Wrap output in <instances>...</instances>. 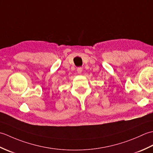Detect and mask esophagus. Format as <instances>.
<instances>
[{
  "label": "esophagus",
  "instance_id": "1",
  "mask_svg": "<svg viewBox=\"0 0 153 153\" xmlns=\"http://www.w3.org/2000/svg\"><path fill=\"white\" fill-rule=\"evenodd\" d=\"M77 73H78V74H81V73L82 72V68H81V67L77 68Z\"/></svg>",
  "mask_w": 153,
  "mask_h": 153
}]
</instances>
